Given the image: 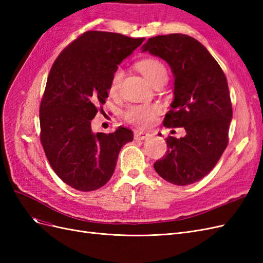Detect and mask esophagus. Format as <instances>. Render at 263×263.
I'll return each mask as SVG.
<instances>
[{
    "mask_svg": "<svg viewBox=\"0 0 263 263\" xmlns=\"http://www.w3.org/2000/svg\"><path fill=\"white\" fill-rule=\"evenodd\" d=\"M150 136L149 133L146 132H141V130H136L134 133V137L136 140H144Z\"/></svg>",
    "mask_w": 263,
    "mask_h": 263,
    "instance_id": "obj_1",
    "label": "esophagus"
}]
</instances>
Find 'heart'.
Wrapping results in <instances>:
<instances>
[{"label":"heart","mask_w":263,"mask_h":263,"mask_svg":"<svg viewBox=\"0 0 263 263\" xmlns=\"http://www.w3.org/2000/svg\"><path fill=\"white\" fill-rule=\"evenodd\" d=\"M137 69L140 73L144 74L147 80L153 84L162 74H166L165 68L162 63L153 58L144 59L137 63ZM123 78V71L117 69L109 83V92L115 93L118 90L119 83ZM158 112V107L155 105H134L125 112V118L132 124L140 127H146L154 122L155 116Z\"/></svg>","instance_id":"b5f03b06"}]
</instances>
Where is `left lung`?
Returning a JSON list of instances; mask_svg holds the SVG:
<instances>
[{"instance_id":"8db88e82","label":"left lung","mask_w":263,"mask_h":263,"mask_svg":"<svg viewBox=\"0 0 263 263\" xmlns=\"http://www.w3.org/2000/svg\"><path fill=\"white\" fill-rule=\"evenodd\" d=\"M141 51L170 66L174 99L163 125L186 132L166 138V154L154 168L172 184H192L213 170L228 144L233 108L225 73L200 42L184 34L151 37Z\"/></svg>"}]
</instances>
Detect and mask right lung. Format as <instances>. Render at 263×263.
Instances as JSON below:
<instances>
[{
	"mask_svg": "<svg viewBox=\"0 0 263 263\" xmlns=\"http://www.w3.org/2000/svg\"><path fill=\"white\" fill-rule=\"evenodd\" d=\"M144 41L90 30L53 62L39 108L41 141L52 170L69 186L89 192L106 184L119 151L133 141L130 129L93 133L91 122L108 97L117 66Z\"/></svg>",
	"mask_w": 263,
	"mask_h": 263,
	"instance_id": "add662e5",
	"label": "right lung"
}]
</instances>
